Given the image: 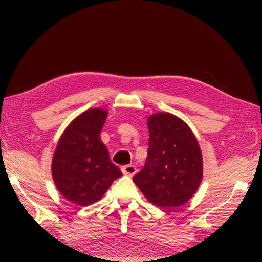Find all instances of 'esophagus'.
Returning <instances> with one entry per match:
<instances>
[{
	"label": "esophagus",
	"mask_w": 262,
	"mask_h": 262,
	"mask_svg": "<svg viewBox=\"0 0 262 262\" xmlns=\"http://www.w3.org/2000/svg\"><path fill=\"white\" fill-rule=\"evenodd\" d=\"M121 171H122V173L124 174H126V176H129V177H132V176H134L135 173H136V168L134 165H132V164H128V165H124L121 168Z\"/></svg>",
	"instance_id": "34e87169"
}]
</instances>
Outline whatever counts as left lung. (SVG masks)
Here are the masks:
<instances>
[{
  "instance_id": "obj_1",
  "label": "left lung",
  "mask_w": 262,
  "mask_h": 262,
  "mask_svg": "<svg viewBox=\"0 0 262 262\" xmlns=\"http://www.w3.org/2000/svg\"><path fill=\"white\" fill-rule=\"evenodd\" d=\"M147 127V159L133 180L153 205L178 207L193 196L202 182L199 144L186 122L172 114L149 116Z\"/></svg>"
}]
</instances>
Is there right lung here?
Masks as SVG:
<instances>
[{
    "instance_id": "obj_1",
    "label": "right lung",
    "mask_w": 262,
    "mask_h": 262,
    "mask_svg": "<svg viewBox=\"0 0 262 262\" xmlns=\"http://www.w3.org/2000/svg\"><path fill=\"white\" fill-rule=\"evenodd\" d=\"M104 109H89L71 122L55 149L52 174L55 186L72 203L88 206L102 198L122 176L100 140L107 118Z\"/></svg>"
}]
</instances>
